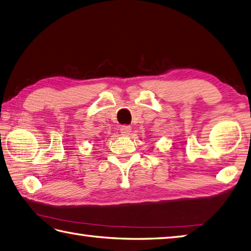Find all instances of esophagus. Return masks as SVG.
Instances as JSON below:
<instances>
[{"mask_svg": "<svg viewBox=\"0 0 251 251\" xmlns=\"http://www.w3.org/2000/svg\"><path fill=\"white\" fill-rule=\"evenodd\" d=\"M121 132H122V135L128 136L131 132V127L129 125H123V126H121Z\"/></svg>", "mask_w": 251, "mask_h": 251, "instance_id": "esophagus-1", "label": "esophagus"}]
</instances>
